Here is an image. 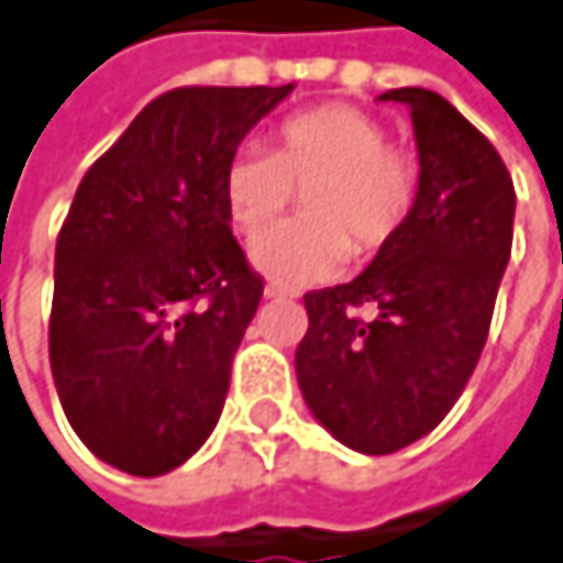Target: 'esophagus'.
<instances>
[{
	"label": "esophagus",
	"mask_w": 563,
	"mask_h": 563,
	"mask_svg": "<svg viewBox=\"0 0 563 563\" xmlns=\"http://www.w3.org/2000/svg\"><path fill=\"white\" fill-rule=\"evenodd\" d=\"M264 296H267V299H292V292H289L286 286H280V283H267Z\"/></svg>",
	"instance_id": "1"
}]
</instances>
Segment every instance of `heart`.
<instances>
[{
    "mask_svg": "<svg viewBox=\"0 0 563 563\" xmlns=\"http://www.w3.org/2000/svg\"><path fill=\"white\" fill-rule=\"evenodd\" d=\"M307 192L316 222L266 230L288 207L291 188ZM224 208L244 234L261 235L251 261L286 286L332 280L352 257L385 247L413 214L420 166L407 150L388 146L382 120L358 107L329 103L283 120L274 156L241 150L221 178Z\"/></svg>",
    "mask_w": 563,
    "mask_h": 563,
    "instance_id": "obj_1",
    "label": "heart"
}]
</instances>
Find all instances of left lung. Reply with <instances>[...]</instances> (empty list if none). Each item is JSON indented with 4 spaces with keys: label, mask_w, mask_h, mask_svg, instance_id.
I'll use <instances>...</instances> for the list:
<instances>
[{
    "label": "left lung",
    "mask_w": 563,
    "mask_h": 563,
    "mask_svg": "<svg viewBox=\"0 0 563 563\" xmlns=\"http://www.w3.org/2000/svg\"><path fill=\"white\" fill-rule=\"evenodd\" d=\"M410 110L420 195L407 224L342 286L302 296L296 382L349 450L385 456L427 437L463 394L511 254L515 188L496 146L440 93L397 87ZM372 305L362 320L355 308Z\"/></svg>",
    "instance_id": "8db88e82"
}]
</instances>
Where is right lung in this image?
<instances>
[{
  "instance_id": "add662e5",
  "label": "right lung",
  "mask_w": 563,
  "mask_h": 563,
  "mask_svg": "<svg viewBox=\"0 0 563 563\" xmlns=\"http://www.w3.org/2000/svg\"><path fill=\"white\" fill-rule=\"evenodd\" d=\"M289 90H169L77 185L57 234L48 355L67 423L113 470L163 476L221 417L264 296L221 178Z\"/></svg>"
}]
</instances>
